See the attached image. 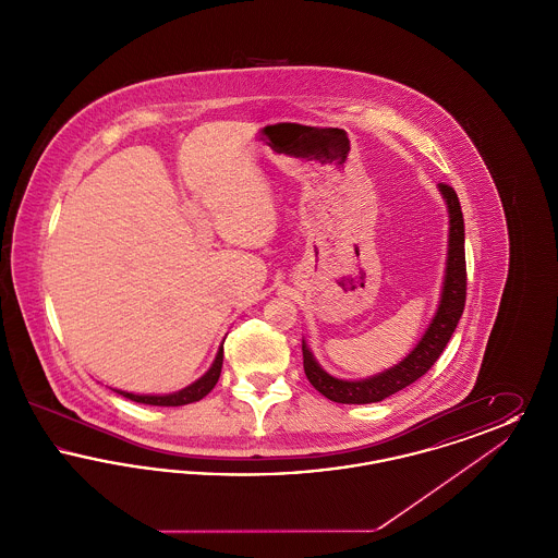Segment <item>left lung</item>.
I'll return each instance as SVG.
<instances>
[{
  "label": "left lung",
  "instance_id": "left-lung-1",
  "mask_svg": "<svg viewBox=\"0 0 558 558\" xmlns=\"http://www.w3.org/2000/svg\"><path fill=\"white\" fill-rule=\"evenodd\" d=\"M439 194L446 201L450 230H448V257H446V274L441 282L439 305L433 319L426 326L425 335L416 347L387 371L372 374L360 380L337 378L324 371L314 357L312 349L303 341V368L310 383L318 389L324 398L337 403H374L383 401L414 380H418L444 353L450 343L451 332L458 326V319L464 312L466 301V262H464V219L453 187L439 184Z\"/></svg>",
  "mask_w": 558,
  "mask_h": 558
}]
</instances>
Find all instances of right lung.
Returning <instances> with one entry per match:
<instances>
[{"mask_svg": "<svg viewBox=\"0 0 558 558\" xmlns=\"http://www.w3.org/2000/svg\"><path fill=\"white\" fill-rule=\"evenodd\" d=\"M221 364H223V345L217 349L211 368L180 391L165 393V396H140V393H130V391H121V389H112V391H117L123 398L137 401V403H146V405H186V403H194V401L205 398L211 391L213 387L217 385V380H219Z\"/></svg>", "mask_w": 558, "mask_h": 558, "instance_id": "right-lung-1", "label": "right lung"}]
</instances>
